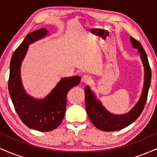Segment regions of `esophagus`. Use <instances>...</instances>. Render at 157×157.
<instances>
[{"label": "esophagus", "instance_id": "1", "mask_svg": "<svg viewBox=\"0 0 157 157\" xmlns=\"http://www.w3.org/2000/svg\"><path fill=\"white\" fill-rule=\"evenodd\" d=\"M81 81L85 84H89L90 82H91V77L87 76V75H83V76L82 77V79H81Z\"/></svg>", "mask_w": 157, "mask_h": 157}]
</instances>
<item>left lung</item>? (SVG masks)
<instances>
[{
  "instance_id": "obj_1",
  "label": "left lung",
  "mask_w": 157,
  "mask_h": 157,
  "mask_svg": "<svg viewBox=\"0 0 157 157\" xmlns=\"http://www.w3.org/2000/svg\"><path fill=\"white\" fill-rule=\"evenodd\" d=\"M131 44L135 48H137L140 53L141 59L145 67V84L142 91V97L134 108L130 112L123 115H113L110 113L102 107L100 102L95 99L94 95L89 89V86L85 88V94H86V108L89 117L95 127L103 131H115L121 130L128 125H131L132 122L137 119L141 114L145 103H146L147 94L151 81V70L147 55L142 47V44L134 39L130 37Z\"/></svg>"
}]
</instances>
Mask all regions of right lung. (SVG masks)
Wrapping results in <instances>:
<instances>
[{
    "label": "right lung",
    "mask_w": 157,
    "mask_h": 157,
    "mask_svg": "<svg viewBox=\"0 0 157 157\" xmlns=\"http://www.w3.org/2000/svg\"><path fill=\"white\" fill-rule=\"evenodd\" d=\"M48 31L40 29L27 35L16 48L10 61L9 92L19 117L27 127L39 131H50L62 122L66 109V96L70 89L78 86V76L63 78L44 100H36L25 93L20 77V67L29 44L46 36Z\"/></svg>",
    "instance_id": "1"
}]
</instances>
